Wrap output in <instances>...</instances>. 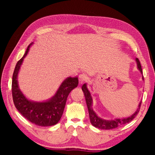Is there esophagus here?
Masks as SVG:
<instances>
[{"instance_id": "1", "label": "esophagus", "mask_w": 155, "mask_h": 155, "mask_svg": "<svg viewBox=\"0 0 155 155\" xmlns=\"http://www.w3.org/2000/svg\"><path fill=\"white\" fill-rule=\"evenodd\" d=\"M78 79H79V81L81 84L83 83L84 82L86 81L87 80V77L86 74H79V76H78Z\"/></svg>"}]
</instances>
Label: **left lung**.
<instances>
[{
  "instance_id": "8db88e82",
  "label": "left lung",
  "mask_w": 155,
  "mask_h": 155,
  "mask_svg": "<svg viewBox=\"0 0 155 155\" xmlns=\"http://www.w3.org/2000/svg\"><path fill=\"white\" fill-rule=\"evenodd\" d=\"M136 62L137 63L138 69L140 71L141 74H143L142 68H141L140 61L137 58H136ZM142 78H143V80H144V77H143ZM82 90L83 91L84 97H85V99H86V103L88 107V113H89V118H90L91 123L94 127L101 128V129H104V130L113 129V128H117L118 126H120V125H123V124H125L127 123H130V122L137 116V114L139 113L141 103H142L141 101L140 102L139 106H138L137 110L135 111V113L130 117H128L127 118H115V119H113V120H104L103 118H101L99 117H98L96 113L93 110V108H92V105H93V98H92L91 94L90 93L89 91L88 90V88L87 87L86 83L83 85V87H82Z\"/></svg>"
}]
</instances>
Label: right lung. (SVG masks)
Instances as JSON below:
<instances>
[{
	"instance_id": "1",
	"label": "right lung",
	"mask_w": 155,
	"mask_h": 155,
	"mask_svg": "<svg viewBox=\"0 0 155 155\" xmlns=\"http://www.w3.org/2000/svg\"><path fill=\"white\" fill-rule=\"evenodd\" d=\"M31 44L28 45L24 56L16 64L12 81V94L15 106L19 113L33 124L41 127L52 126L58 123L63 113L67 97L71 91L78 84V77H68L62 82L57 93L51 99L45 102L28 100L20 90L18 74Z\"/></svg>"
}]
</instances>
